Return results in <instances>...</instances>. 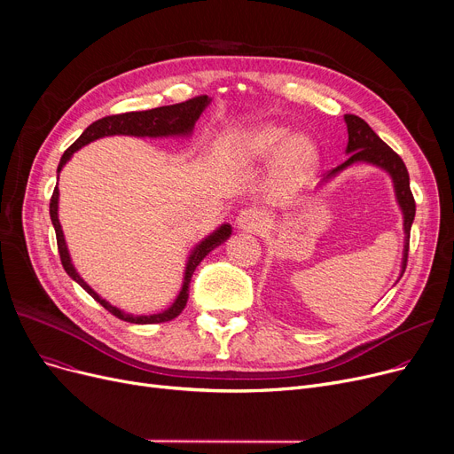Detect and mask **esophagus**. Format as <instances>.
<instances>
[{"label": "esophagus", "mask_w": 454, "mask_h": 454, "mask_svg": "<svg viewBox=\"0 0 454 454\" xmlns=\"http://www.w3.org/2000/svg\"><path fill=\"white\" fill-rule=\"evenodd\" d=\"M263 219H265L263 213L254 209V207H248V209L239 211V215H237V228H241L245 231H255L263 226Z\"/></svg>", "instance_id": "esophagus-1"}]
</instances>
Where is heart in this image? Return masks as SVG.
<instances>
[{"mask_svg": "<svg viewBox=\"0 0 454 454\" xmlns=\"http://www.w3.org/2000/svg\"><path fill=\"white\" fill-rule=\"evenodd\" d=\"M276 157L274 175L281 184L296 185L315 173L320 153L313 137L294 134L289 127L261 123L233 132L223 141V154L233 161H267Z\"/></svg>", "mask_w": 454, "mask_h": 454, "instance_id": "heart-1", "label": "heart"}]
</instances>
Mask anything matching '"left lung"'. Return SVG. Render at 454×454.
<instances>
[{"label": "left lung", "mask_w": 454, "mask_h": 454, "mask_svg": "<svg viewBox=\"0 0 454 454\" xmlns=\"http://www.w3.org/2000/svg\"><path fill=\"white\" fill-rule=\"evenodd\" d=\"M346 125H348V147L346 153L349 154V158L340 163L335 169L329 171L324 178V182H327L329 178H333L335 175H339L340 171H344L346 167L356 163V161H366L372 165L380 167L385 169L394 182V189H395V199L397 204L403 211V226H404V248H403V265H401V276L407 269V257H409V241H411V228L414 223V215H416V202L412 197L411 191V178H409V171L404 167L403 160L399 158V154H395L387 143L380 139L372 127L361 119L359 115L353 114H346Z\"/></svg>", "instance_id": "left-lung-1"}]
</instances>
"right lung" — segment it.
Listing matches in <instances>:
<instances>
[{
    "label": "right lung",
    "instance_id": "add662e5",
    "mask_svg": "<svg viewBox=\"0 0 454 454\" xmlns=\"http://www.w3.org/2000/svg\"><path fill=\"white\" fill-rule=\"evenodd\" d=\"M209 98L207 95H199V98H193L189 101L178 103V105H169V106H160V108H153V110H145V112H127V114H115V115H106L103 119H98V121L91 123L81 136L79 139L71 145L60 158L59 169L57 173L62 171V167L69 161V158L74 156V153H77L81 147L88 145V143L105 137V136H137V137H163V136H189L195 129L197 119L200 117V114L204 112V108L209 105ZM50 215H51V223L55 226V233H57V245H59V254H60V261L62 267L67 272V276L77 281L81 287L95 300L99 301L108 313H112L114 317H117L119 320H125L130 324H161V322H169L173 318H176L187 303L189 298V283H191V276H193L195 269L199 267L200 261L213 250L217 248L219 245H223L228 237L231 235V226L230 224H223L221 228L215 230L213 233H209L204 241H200L193 252L189 254V259L185 263V272H184V283L180 294L176 296L175 303L165 309V311L158 313V315H129L121 309L114 307L110 301L103 300L98 293H95L90 285L79 276V272L75 270L74 263H71V257L64 241V233H62V226L59 223V187H55L53 197L50 202Z\"/></svg>",
    "mask_w": 454,
    "mask_h": 454
}]
</instances>
